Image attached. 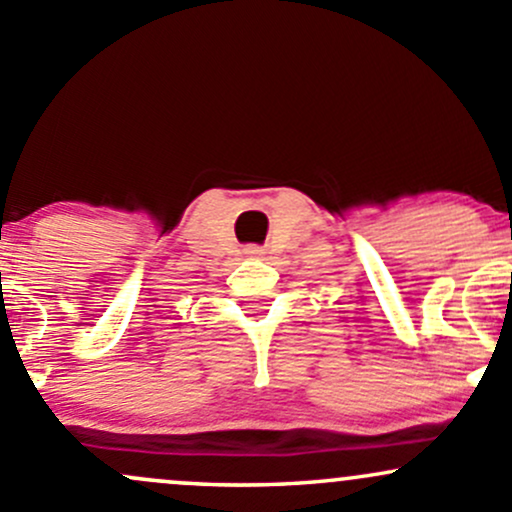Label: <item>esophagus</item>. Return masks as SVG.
Instances as JSON below:
<instances>
[{"label": "esophagus", "instance_id": "1", "mask_svg": "<svg viewBox=\"0 0 512 512\" xmlns=\"http://www.w3.org/2000/svg\"><path fill=\"white\" fill-rule=\"evenodd\" d=\"M245 255L247 257H262V255H265V250H262L260 245H247L245 247Z\"/></svg>", "mask_w": 512, "mask_h": 512}]
</instances>
